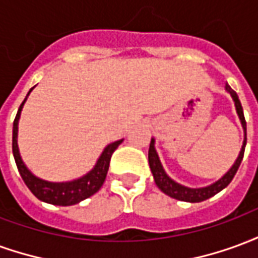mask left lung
Listing matches in <instances>:
<instances>
[{"mask_svg": "<svg viewBox=\"0 0 258 258\" xmlns=\"http://www.w3.org/2000/svg\"><path fill=\"white\" fill-rule=\"evenodd\" d=\"M225 90L231 94L233 102H235V107H236V112L239 114V118L242 121V125H243L244 130V141L243 146L240 149V153H239L236 162L233 164L231 170L228 171L222 178H220L214 184L209 185V186H205V188H188V186H184V185L177 184L175 181L168 177L166 171L163 170V166L160 160H159V156H157L156 149H155V140L151 141V145H149V153H148V159H149V166H151V171L153 174V178H155V182L159 186V189L164 192L166 195H168L170 198H174L177 200H182V202H190V203H198V202H203V200L210 199L211 196H214L218 192H221L224 188H227L229 182L232 181V178L235 177V174L238 171L239 166L242 163V159H243L244 155V146H246V120H244L243 114V107H242V103L239 101L238 94L229 87L228 84H225Z\"/></svg>", "mask_w": 258, "mask_h": 258, "instance_id": "1", "label": "left lung"}]
</instances>
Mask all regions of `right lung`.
I'll use <instances>...</instances> for the list:
<instances>
[{
    "instance_id": "add662e5",
    "label": "right lung",
    "mask_w": 258,
    "mask_h": 258,
    "mask_svg": "<svg viewBox=\"0 0 258 258\" xmlns=\"http://www.w3.org/2000/svg\"><path fill=\"white\" fill-rule=\"evenodd\" d=\"M30 91H29V94H30ZM26 99H27V96L25 98V101L22 102L19 110H18V114H16V117L14 120L12 152H14L15 162H16V166H18V170H19L20 177L23 178L27 188L31 190V194L34 195L37 199L56 206L76 205L81 200L87 199V198L96 194L105 182L113 152L117 149V146L123 142V140L116 141L110 145H107L105 148V151L102 152L101 157L98 159L95 167L81 178L74 179V181H70V182H48V181H44V179L37 178L27 170L25 163L22 162V157L19 155V148H18V123H19L20 112H22V107L25 105Z\"/></svg>"
}]
</instances>
